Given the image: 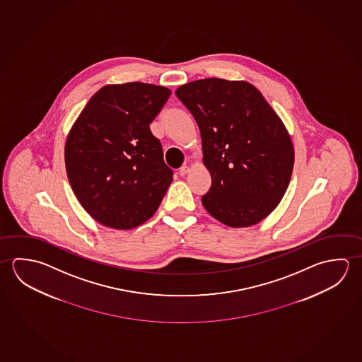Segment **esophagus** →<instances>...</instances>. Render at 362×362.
<instances>
[{
	"label": "esophagus",
	"instance_id": "esophagus-1",
	"mask_svg": "<svg viewBox=\"0 0 362 362\" xmlns=\"http://www.w3.org/2000/svg\"><path fill=\"white\" fill-rule=\"evenodd\" d=\"M187 172H189V167H187L186 165H184L182 167H181V168H180V170H178V175H180V176H185Z\"/></svg>",
	"mask_w": 362,
	"mask_h": 362
}]
</instances>
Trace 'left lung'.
Returning a JSON list of instances; mask_svg holds the SVG:
<instances>
[{
	"instance_id": "8db88e82",
	"label": "left lung",
	"mask_w": 362,
	"mask_h": 362,
	"mask_svg": "<svg viewBox=\"0 0 362 362\" xmlns=\"http://www.w3.org/2000/svg\"><path fill=\"white\" fill-rule=\"evenodd\" d=\"M176 96L202 134L211 176L204 208L228 227L257 224L279 205L293 173L294 147L281 119L245 81H194Z\"/></svg>"
}]
</instances>
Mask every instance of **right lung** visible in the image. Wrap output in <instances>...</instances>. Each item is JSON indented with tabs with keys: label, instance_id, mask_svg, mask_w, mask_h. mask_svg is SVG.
Listing matches in <instances>:
<instances>
[{
	"label": "right lung",
	"instance_id": "add662e5",
	"mask_svg": "<svg viewBox=\"0 0 362 362\" xmlns=\"http://www.w3.org/2000/svg\"><path fill=\"white\" fill-rule=\"evenodd\" d=\"M171 91L141 82L107 85L71 129L64 160L81 205L95 221L132 229L153 216L173 180L149 124Z\"/></svg>",
	"mask_w": 362,
	"mask_h": 362
}]
</instances>
